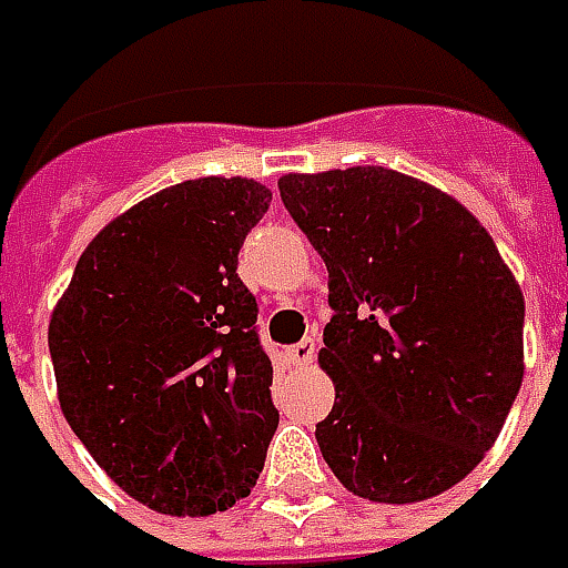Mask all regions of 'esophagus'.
<instances>
[{"label": "esophagus", "instance_id": "esophagus-1", "mask_svg": "<svg viewBox=\"0 0 568 568\" xmlns=\"http://www.w3.org/2000/svg\"><path fill=\"white\" fill-rule=\"evenodd\" d=\"M313 357H316V338H303L287 347V361L294 366H310Z\"/></svg>", "mask_w": 568, "mask_h": 568}]
</instances>
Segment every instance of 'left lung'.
Here are the masks:
<instances>
[{
	"instance_id": "1",
	"label": "left lung",
	"mask_w": 568,
	"mask_h": 568,
	"mask_svg": "<svg viewBox=\"0 0 568 568\" xmlns=\"http://www.w3.org/2000/svg\"><path fill=\"white\" fill-rule=\"evenodd\" d=\"M281 202L328 268L322 458L373 503H420L480 465L525 376V296L452 195L385 166L287 173Z\"/></svg>"
}]
</instances>
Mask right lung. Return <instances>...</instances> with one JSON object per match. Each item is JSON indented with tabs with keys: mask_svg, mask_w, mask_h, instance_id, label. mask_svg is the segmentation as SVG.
<instances>
[{
	"mask_svg": "<svg viewBox=\"0 0 568 568\" xmlns=\"http://www.w3.org/2000/svg\"><path fill=\"white\" fill-rule=\"evenodd\" d=\"M255 180H186L81 252L50 318L62 414L100 468L164 515L224 513L277 429L258 303L236 274L268 211Z\"/></svg>",
	"mask_w": 568,
	"mask_h": 568,
	"instance_id": "right-lung-1",
	"label": "right lung"
}]
</instances>
